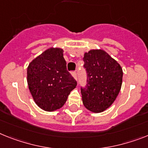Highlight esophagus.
<instances>
[{"label":"esophagus","mask_w":148,"mask_h":148,"mask_svg":"<svg viewBox=\"0 0 148 148\" xmlns=\"http://www.w3.org/2000/svg\"><path fill=\"white\" fill-rule=\"evenodd\" d=\"M71 75L73 76V77L74 78V79H77V72L76 71H72L71 72Z\"/></svg>","instance_id":"34e87169"}]
</instances>
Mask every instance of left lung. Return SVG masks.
Segmentation results:
<instances>
[{"label":"left lung","instance_id":"left-lung-1","mask_svg":"<svg viewBox=\"0 0 148 148\" xmlns=\"http://www.w3.org/2000/svg\"><path fill=\"white\" fill-rule=\"evenodd\" d=\"M84 62L87 84L84 88L81 87L83 103L92 112H102L112 105L120 92L122 68L102 49L85 53Z\"/></svg>","mask_w":148,"mask_h":148}]
</instances>
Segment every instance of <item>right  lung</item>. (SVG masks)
<instances>
[{
	"mask_svg": "<svg viewBox=\"0 0 148 148\" xmlns=\"http://www.w3.org/2000/svg\"><path fill=\"white\" fill-rule=\"evenodd\" d=\"M63 49L49 48L30 62L27 69L28 89L39 108L53 111L64 105L77 81L67 71Z\"/></svg>",
	"mask_w": 148,
	"mask_h": 148,
	"instance_id": "add662e5",
	"label": "right lung"
}]
</instances>
